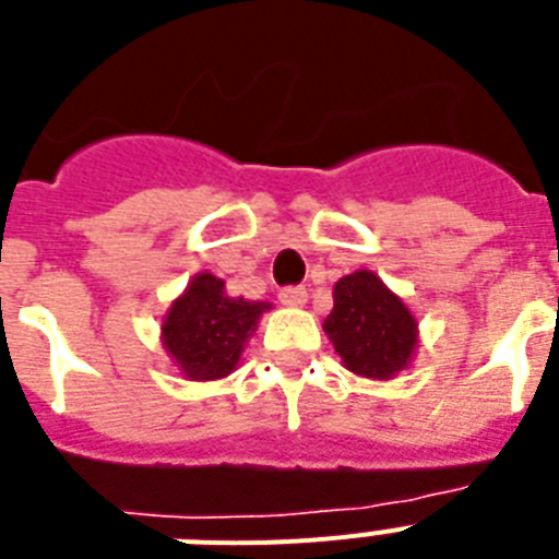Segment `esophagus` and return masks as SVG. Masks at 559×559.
<instances>
[{
  "instance_id": "34e87169",
  "label": "esophagus",
  "mask_w": 559,
  "mask_h": 559,
  "mask_svg": "<svg viewBox=\"0 0 559 559\" xmlns=\"http://www.w3.org/2000/svg\"><path fill=\"white\" fill-rule=\"evenodd\" d=\"M278 298L284 301V305L298 307V305H305V301H307V289L298 287V284H293V287H281Z\"/></svg>"
}]
</instances>
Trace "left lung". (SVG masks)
<instances>
[{
    "instance_id": "8db88e82",
    "label": "left lung",
    "mask_w": 559,
    "mask_h": 559,
    "mask_svg": "<svg viewBox=\"0 0 559 559\" xmlns=\"http://www.w3.org/2000/svg\"><path fill=\"white\" fill-rule=\"evenodd\" d=\"M324 333L348 371L373 380H389L406 368L417 345L415 316L368 270L336 281Z\"/></svg>"
}]
</instances>
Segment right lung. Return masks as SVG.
<instances>
[{
  "label": "right lung",
  "instance_id": "right-lung-1",
  "mask_svg": "<svg viewBox=\"0 0 559 559\" xmlns=\"http://www.w3.org/2000/svg\"><path fill=\"white\" fill-rule=\"evenodd\" d=\"M270 305L231 298L226 284L202 272L165 316V348L191 380H217L235 371L246 340Z\"/></svg>",
  "mask_w": 559,
  "mask_h": 559
}]
</instances>
